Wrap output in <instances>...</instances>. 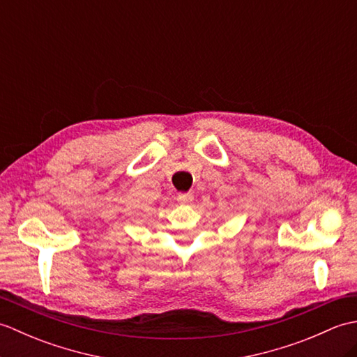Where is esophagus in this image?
<instances>
[{"mask_svg":"<svg viewBox=\"0 0 357 357\" xmlns=\"http://www.w3.org/2000/svg\"><path fill=\"white\" fill-rule=\"evenodd\" d=\"M195 199L193 193H179L178 195V202L181 204H192Z\"/></svg>","mask_w":357,"mask_h":357,"instance_id":"1","label":"esophagus"}]
</instances>
